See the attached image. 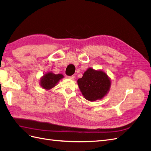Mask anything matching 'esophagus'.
<instances>
[{
  "label": "esophagus",
  "mask_w": 151,
  "mask_h": 151,
  "mask_svg": "<svg viewBox=\"0 0 151 151\" xmlns=\"http://www.w3.org/2000/svg\"><path fill=\"white\" fill-rule=\"evenodd\" d=\"M68 79H71V80H74V78H75V77H74V76H68Z\"/></svg>",
  "instance_id": "obj_1"
}]
</instances>
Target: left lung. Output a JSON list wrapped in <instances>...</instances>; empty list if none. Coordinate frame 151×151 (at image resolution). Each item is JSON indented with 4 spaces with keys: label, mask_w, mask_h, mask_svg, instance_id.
<instances>
[{
    "label": "left lung",
    "mask_w": 151,
    "mask_h": 151,
    "mask_svg": "<svg viewBox=\"0 0 151 151\" xmlns=\"http://www.w3.org/2000/svg\"><path fill=\"white\" fill-rule=\"evenodd\" d=\"M111 80L108 75L101 70L88 68L82 78L77 80L81 92L89 101L103 99L109 91Z\"/></svg>",
    "instance_id": "1"
}]
</instances>
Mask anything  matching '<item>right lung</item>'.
Returning <instances> with one entry per match:
<instances>
[{
    "mask_svg": "<svg viewBox=\"0 0 151 151\" xmlns=\"http://www.w3.org/2000/svg\"><path fill=\"white\" fill-rule=\"evenodd\" d=\"M62 78H63V76L61 74H55L52 72H48L40 78V84L44 89L50 90Z\"/></svg>",
    "mask_w": 151,
    "mask_h": 151,
    "instance_id": "obj_1",
    "label": "right lung"
}]
</instances>
